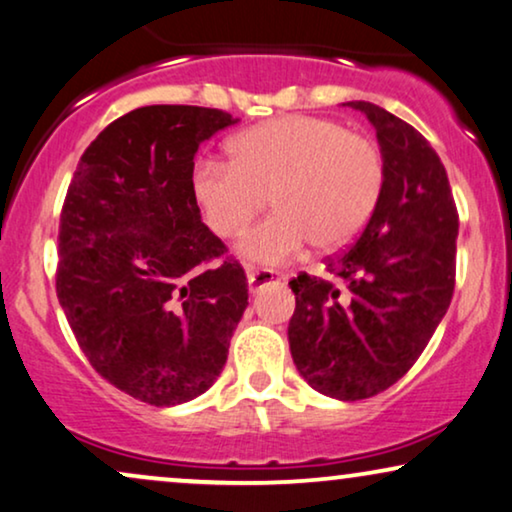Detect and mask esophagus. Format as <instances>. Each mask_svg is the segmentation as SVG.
<instances>
[{"label":"esophagus","instance_id":"esophagus-1","mask_svg":"<svg viewBox=\"0 0 512 512\" xmlns=\"http://www.w3.org/2000/svg\"><path fill=\"white\" fill-rule=\"evenodd\" d=\"M245 274H248V290L250 292H257L262 290L264 285L269 283H278L283 278L281 271H274V269H255V267H245Z\"/></svg>","mask_w":512,"mask_h":512}]
</instances>
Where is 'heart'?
Instances as JSON below:
<instances>
[{"label":"heart","mask_w":512,"mask_h":512,"mask_svg":"<svg viewBox=\"0 0 512 512\" xmlns=\"http://www.w3.org/2000/svg\"><path fill=\"white\" fill-rule=\"evenodd\" d=\"M229 152L231 161L196 163L194 196L220 236L241 234L269 196L276 213L238 243L262 264L288 262L306 241L320 252L342 248L370 220L384 187L379 147L332 119L267 121L236 135Z\"/></svg>","instance_id":"heart-1"}]
</instances>
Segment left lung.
<instances>
[{"label": "left lung", "instance_id": "1", "mask_svg": "<svg viewBox=\"0 0 512 512\" xmlns=\"http://www.w3.org/2000/svg\"><path fill=\"white\" fill-rule=\"evenodd\" d=\"M377 131L384 187L363 234L327 264L337 285L292 278L290 353L306 384L365 400L417 363L452 302L459 215L447 170L417 128L365 100Z\"/></svg>", "mask_w": 512, "mask_h": 512}]
</instances>
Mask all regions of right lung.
Returning a JSON list of instances; mask_svg holds the SVG:
<instances>
[{"label":"right lung","mask_w":512,"mask_h":512,"mask_svg":"<svg viewBox=\"0 0 512 512\" xmlns=\"http://www.w3.org/2000/svg\"><path fill=\"white\" fill-rule=\"evenodd\" d=\"M236 121L194 105L133 109L88 145L67 189L58 302L95 372L140 403L206 393L248 306L241 264L222 260L192 187L199 145Z\"/></svg>","instance_id":"add662e5"}]
</instances>
